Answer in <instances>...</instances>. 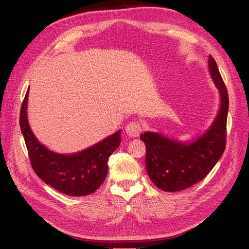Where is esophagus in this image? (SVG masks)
Listing matches in <instances>:
<instances>
[{
    "instance_id": "1",
    "label": "esophagus",
    "mask_w": 249,
    "mask_h": 249,
    "mask_svg": "<svg viewBox=\"0 0 249 249\" xmlns=\"http://www.w3.org/2000/svg\"><path fill=\"white\" fill-rule=\"evenodd\" d=\"M141 132L142 125L139 124V123H136V121H133V123L128 124L125 126V133L130 137H138Z\"/></svg>"
}]
</instances>
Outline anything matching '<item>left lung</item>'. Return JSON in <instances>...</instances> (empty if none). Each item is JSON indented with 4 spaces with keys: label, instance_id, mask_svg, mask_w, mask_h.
I'll use <instances>...</instances> for the list:
<instances>
[{
    "label": "left lung",
    "instance_id": "left-lung-1",
    "mask_svg": "<svg viewBox=\"0 0 249 249\" xmlns=\"http://www.w3.org/2000/svg\"><path fill=\"white\" fill-rule=\"evenodd\" d=\"M208 69L219 90L220 107L215 118L201 135L183 142L160 132L141 135L145 144V167L153 184L167 192L184 190L202 180L219 161L225 150L228 93L214 59L209 56Z\"/></svg>",
    "mask_w": 249,
    "mask_h": 249
}]
</instances>
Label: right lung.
<instances>
[{"instance_id": "right-lung-1", "label": "right lung", "mask_w": 249, "mask_h": 249, "mask_svg": "<svg viewBox=\"0 0 249 249\" xmlns=\"http://www.w3.org/2000/svg\"><path fill=\"white\" fill-rule=\"evenodd\" d=\"M28 89L21 107L20 128L36 174L66 196H84L95 192L107 178L108 157L119 147L121 130L79 152H53L42 144L30 129Z\"/></svg>"}]
</instances>
